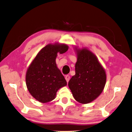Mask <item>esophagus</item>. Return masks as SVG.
Here are the masks:
<instances>
[{
    "label": "esophagus",
    "instance_id": "34e87169",
    "mask_svg": "<svg viewBox=\"0 0 132 132\" xmlns=\"http://www.w3.org/2000/svg\"><path fill=\"white\" fill-rule=\"evenodd\" d=\"M65 79H66L67 82H68L69 80V79H70V76L69 75H66L65 76Z\"/></svg>",
    "mask_w": 132,
    "mask_h": 132
}]
</instances>
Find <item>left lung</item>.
<instances>
[{
	"mask_svg": "<svg viewBox=\"0 0 132 132\" xmlns=\"http://www.w3.org/2000/svg\"><path fill=\"white\" fill-rule=\"evenodd\" d=\"M75 50L77 54L75 75L70 79L68 86L76 101L88 104L103 92L107 79L105 71L91 51L76 47Z\"/></svg>",
	"mask_w": 132,
	"mask_h": 132,
	"instance_id": "1",
	"label": "left lung"
}]
</instances>
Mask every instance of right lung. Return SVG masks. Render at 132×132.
I'll list each match as a JSON object with an SVG mask.
<instances>
[{
    "mask_svg": "<svg viewBox=\"0 0 132 132\" xmlns=\"http://www.w3.org/2000/svg\"><path fill=\"white\" fill-rule=\"evenodd\" d=\"M68 45L49 44L41 49L29 66L26 73L27 87L31 95L42 103L53 100L60 88L67 85L66 80L56 63L57 53L63 54Z\"/></svg>",
    "mask_w": 132,
    "mask_h": 132,
    "instance_id": "add662e5",
    "label": "right lung"
}]
</instances>
